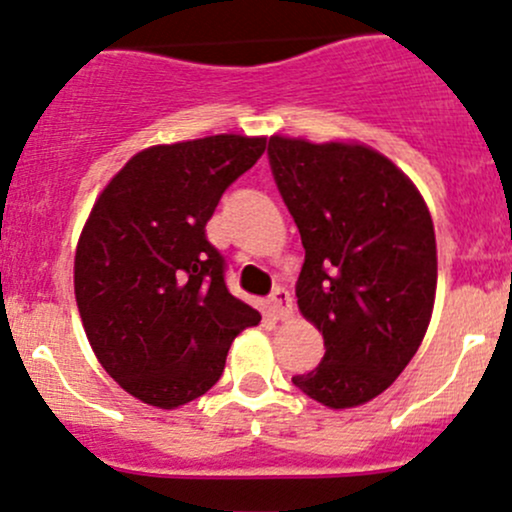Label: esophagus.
Wrapping results in <instances>:
<instances>
[{
	"mask_svg": "<svg viewBox=\"0 0 512 512\" xmlns=\"http://www.w3.org/2000/svg\"><path fill=\"white\" fill-rule=\"evenodd\" d=\"M267 306H270V314L274 316V319H279V321L292 319L294 299H292V294L287 292V289H282V287L274 289L270 301H267Z\"/></svg>",
	"mask_w": 512,
	"mask_h": 512,
	"instance_id": "esophagus-1",
	"label": "esophagus"
}]
</instances>
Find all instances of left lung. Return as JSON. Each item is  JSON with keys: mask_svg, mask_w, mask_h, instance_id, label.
I'll return each mask as SVG.
<instances>
[{"mask_svg": "<svg viewBox=\"0 0 512 512\" xmlns=\"http://www.w3.org/2000/svg\"><path fill=\"white\" fill-rule=\"evenodd\" d=\"M267 157L306 250L297 304L326 348L292 383L333 410L358 407L395 383L427 333L432 215L412 181L363 144L272 137Z\"/></svg>", "mask_w": 512, "mask_h": 512, "instance_id": "8db88e82", "label": "left lung"}]
</instances>
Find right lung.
I'll return each instance as SVG.
<instances>
[{
	"label": "right lung",
	"instance_id": "add662e5",
	"mask_svg": "<svg viewBox=\"0 0 512 512\" xmlns=\"http://www.w3.org/2000/svg\"><path fill=\"white\" fill-rule=\"evenodd\" d=\"M265 137L215 134L134 154L105 186L75 250V301L102 368L174 410L206 395L230 343L262 316L225 287L206 223L265 154Z\"/></svg>",
	"mask_w": 512,
	"mask_h": 512
}]
</instances>
